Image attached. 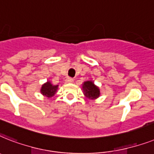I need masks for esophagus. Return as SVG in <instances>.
<instances>
[{
  "label": "esophagus",
  "mask_w": 154,
  "mask_h": 154,
  "mask_svg": "<svg viewBox=\"0 0 154 154\" xmlns=\"http://www.w3.org/2000/svg\"><path fill=\"white\" fill-rule=\"evenodd\" d=\"M74 82V79L72 78H67L66 80H65V83H71Z\"/></svg>",
  "instance_id": "1"
}]
</instances>
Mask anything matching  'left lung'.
I'll list each match as a JSON object with an SVG mask.
<instances>
[{"instance_id": "8db88e82", "label": "left lung", "mask_w": 154, "mask_h": 154, "mask_svg": "<svg viewBox=\"0 0 154 154\" xmlns=\"http://www.w3.org/2000/svg\"><path fill=\"white\" fill-rule=\"evenodd\" d=\"M83 94L90 100H95L100 96V89L91 80L86 81L82 86Z\"/></svg>"}]
</instances>
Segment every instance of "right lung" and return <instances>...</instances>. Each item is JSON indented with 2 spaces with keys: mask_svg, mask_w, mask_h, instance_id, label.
Instances as JSON below:
<instances>
[{
  "mask_svg": "<svg viewBox=\"0 0 154 154\" xmlns=\"http://www.w3.org/2000/svg\"><path fill=\"white\" fill-rule=\"evenodd\" d=\"M58 87H59V85H53L51 84L50 81H47L40 88V93L45 98H51L56 94Z\"/></svg>",
  "mask_w": 154,
  "mask_h": 154,
  "instance_id": "1",
  "label": "right lung"
}]
</instances>
